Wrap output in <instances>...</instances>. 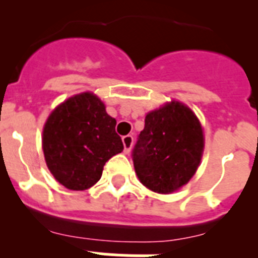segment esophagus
I'll use <instances>...</instances> for the list:
<instances>
[{
    "mask_svg": "<svg viewBox=\"0 0 258 258\" xmlns=\"http://www.w3.org/2000/svg\"><path fill=\"white\" fill-rule=\"evenodd\" d=\"M133 137L132 136H125L122 137V143H124V152L125 154H129L132 150V146H133Z\"/></svg>",
    "mask_w": 258,
    "mask_h": 258,
    "instance_id": "obj_1",
    "label": "esophagus"
}]
</instances>
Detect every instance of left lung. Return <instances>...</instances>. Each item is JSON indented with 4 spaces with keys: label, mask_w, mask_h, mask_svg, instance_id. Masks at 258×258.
<instances>
[{
    "label": "left lung",
    "mask_w": 258,
    "mask_h": 258,
    "mask_svg": "<svg viewBox=\"0 0 258 258\" xmlns=\"http://www.w3.org/2000/svg\"><path fill=\"white\" fill-rule=\"evenodd\" d=\"M204 131L187 104L172 99L145 117L133 151L141 183L157 194H172L197 173L204 152Z\"/></svg>",
    "instance_id": "left-lung-1"
}]
</instances>
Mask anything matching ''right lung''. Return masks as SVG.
I'll use <instances>...</instances> for the list:
<instances>
[{"label": "right lung", "mask_w": 258, "mask_h": 258, "mask_svg": "<svg viewBox=\"0 0 258 258\" xmlns=\"http://www.w3.org/2000/svg\"><path fill=\"white\" fill-rule=\"evenodd\" d=\"M115 126L116 120L92 92L79 93L58 104L42 129V151L52 177L68 190L94 186L106 161L124 150Z\"/></svg>", "instance_id": "obj_1"}]
</instances>
